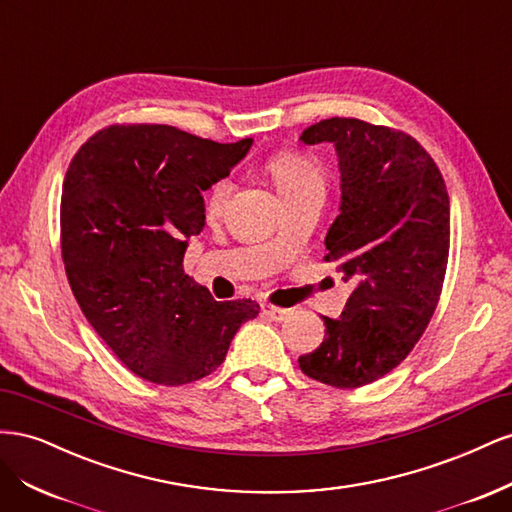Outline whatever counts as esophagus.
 I'll return each instance as SVG.
<instances>
[{"instance_id": "obj_1", "label": "esophagus", "mask_w": 512, "mask_h": 512, "mask_svg": "<svg viewBox=\"0 0 512 512\" xmlns=\"http://www.w3.org/2000/svg\"><path fill=\"white\" fill-rule=\"evenodd\" d=\"M260 312L262 316H267L269 320H275V322H282L290 316V309L286 307H275V305H269V303H262L260 305Z\"/></svg>"}]
</instances>
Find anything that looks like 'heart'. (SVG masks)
I'll use <instances>...</instances> for the list:
<instances>
[{
	"instance_id": "1",
	"label": "heart",
	"mask_w": 512,
	"mask_h": 512,
	"mask_svg": "<svg viewBox=\"0 0 512 512\" xmlns=\"http://www.w3.org/2000/svg\"><path fill=\"white\" fill-rule=\"evenodd\" d=\"M269 173L273 175V181L277 190L284 196L286 203H294V200L324 194L327 192V175L318 160L305 153L284 151L277 153L269 162ZM232 192V181L228 177H222L211 185L205 198V209L209 215H220L226 200Z\"/></svg>"
}]
</instances>
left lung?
Listing matches in <instances>:
<instances>
[{
	"label": "left lung",
	"mask_w": 512,
	"mask_h": 512,
	"mask_svg": "<svg viewBox=\"0 0 512 512\" xmlns=\"http://www.w3.org/2000/svg\"><path fill=\"white\" fill-rule=\"evenodd\" d=\"M301 143H331L339 166V215L329 254L352 294L327 337L299 356L305 376L356 389L389 374L425 333L448 260L451 209L436 162L412 136L361 119H322Z\"/></svg>",
	"instance_id": "left-lung-1"
}]
</instances>
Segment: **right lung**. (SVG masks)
<instances>
[{"mask_svg":"<svg viewBox=\"0 0 512 512\" xmlns=\"http://www.w3.org/2000/svg\"><path fill=\"white\" fill-rule=\"evenodd\" d=\"M173 126H111L79 149L61 190V256L85 318L136 376L179 386L226 359L250 299L215 301L183 273L203 192L252 147Z\"/></svg>","mask_w":512,"mask_h":512,"instance_id":"add662e5","label":"right lung"}]
</instances>
